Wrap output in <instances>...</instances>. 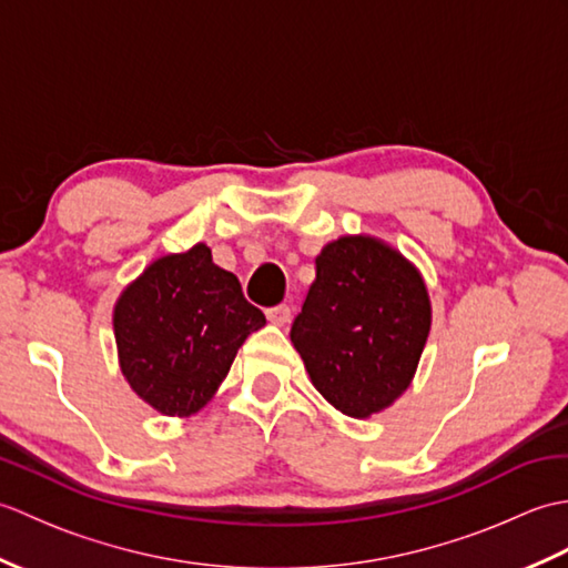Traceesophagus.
<instances>
[{
  "instance_id": "1",
  "label": "esophagus",
  "mask_w": 568,
  "mask_h": 568,
  "mask_svg": "<svg viewBox=\"0 0 568 568\" xmlns=\"http://www.w3.org/2000/svg\"><path fill=\"white\" fill-rule=\"evenodd\" d=\"M265 317H268V322H273V324H287L291 322V307L287 305H275V307H268L265 310Z\"/></svg>"
}]
</instances>
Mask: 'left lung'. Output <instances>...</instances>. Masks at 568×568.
<instances>
[{"instance_id": "1", "label": "left lung", "mask_w": 568, "mask_h": 568, "mask_svg": "<svg viewBox=\"0 0 568 568\" xmlns=\"http://www.w3.org/2000/svg\"><path fill=\"white\" fill-rule=\"evenodd\" d=\"M315 271L291 339L336 409L381 413L415 376L432 322L427 287L400 253L368 236L332 241Z\"/></svg>"}]
</instances>
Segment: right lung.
Listing matches in <instances>:
<instances>
[{
    "instance_id": "add662e5",
    "label": "right lung",
    "mask_w": 568,
    "mask_h": 568,
    "mask_svg": "<svg viewBox=\"0 0 568 568\" xmlns=\"http://www.w3.org/2000/svg\"><path fill=\"white\" fill-rule=\"evenodd\" d=\"M265 315L234 273L197 244L151 263L114 307L119 364L131 388L163 415H192L226 378L239 346Z\"/></svg>"
}]
</instances>
